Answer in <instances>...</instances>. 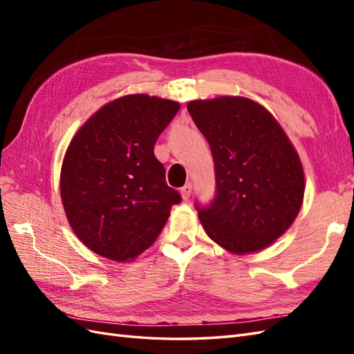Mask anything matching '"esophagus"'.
<instances>
[{
	"label": "esophagus",
	"mask_w": 354,
	"mask_h": 354,
	"mask_svg": "<svg viewBox=\"0 0 354 354\" xmlns=\"http://www.w3.org/2000/svg\"><path fill=\"white\" fill-rule=\"evenodd\" d=\"M192 183H187V185H185L183 187H181V190H180V194H181V198H183L185 201H187L189 198H190V195H192Z\"/></svg>",
	"instance_id": "esophagus-1"
}]
</instances>
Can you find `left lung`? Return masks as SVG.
<instances>
[{"label":"left lung","mask_w":354,"mask_h":354,"mask_svg":"<svg viewBox=\"0 0 354 354\" xmlns=\"http://www.w3.org/2000/svg\"><path fill=\"white\" fill-rule=\"evenodd\" d=\"M216 165V198L198 208L202 227L232 254L261 251L291 227L304 199L294 145L264 106L239 95L187 103Z\"/></svg>","instance_id":"left-lung-1"}]
</instances>
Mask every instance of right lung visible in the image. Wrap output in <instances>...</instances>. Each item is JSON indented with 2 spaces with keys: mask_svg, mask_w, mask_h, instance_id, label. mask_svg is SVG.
I'll list each match as a JSON object with an SVG mask.
<instances>
[{
  "mask_svg": "<svg viewBox=\"0 0 354 354\" xmlns=\"http://www.w3.org/2000/svg\"><path fill=\"white\" fill-rule=\"evenodd\" d=\"M180 103L128 94L93 113L71 140L60 173L68 221L93 252L131 261L151 246L181 202L153 153Z\"/></svg>",
  "mask_w": 354,
  "mask_h": 354,
  "instance_id": "obj_1",
  "label": "right lung"
}]
</instances>
